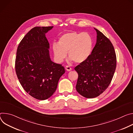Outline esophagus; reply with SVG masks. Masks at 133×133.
<instances>
[{"mask_svg": "<svg viewBox=\"0 0 133 133\" xmlns=\"http://www.w3.org/2000/svg\"><path fill=\"white\" fill-rule=\"evenodd\" d=\"M65 69H66L68 71H71V70H72L71 68H70V67L69 66H66L65 67Z\"/></svg>", "mask_w": 133, "mask_h": 133, "instance_id": "34e87169", "label": "esophagus"}]
</instances>
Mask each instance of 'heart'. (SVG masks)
<instances>
[{"mask_svg": "<svg viewBox=\"0 0 133 133\" xmlns=\"http://www.w3.org/2000/svg\"><path fill=\"white\" fill-rule=\"evenodd\" d=\"M93 40L87 32L71 31L64 33L58 38V44L54 43L52 49L58 62L69 57L77 63H81L89 57L92 52Z\"/></svg>", "mask_w": 133, "mask_h": 133, "instance_id": "heart-1", "label": "heart"}]
</instances>
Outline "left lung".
Instances as JSON below:
<instances>
[{"mask_svg":"<svg viewBox=\"0 0 133 133\" xmlns=\"http://www.w3.org/2000/svg\"><path fill=\"white\" fill-rule=\"evenodd\" d=\"M97 42L90 56L75 67L78 73V92L84 97L94 98L106 90L116 68V55L110 41L97 29Z\"/></svg>","mask_w":133,"mask_h":133,"instance_id":"obj_1","label":"left lung"}]
</instances>
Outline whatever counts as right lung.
Wrapping results in <instances>:
<instances>
[{"label":"right lung","instance_id":"obj_1","mask_svg":"<svg viewBox=\"0 0 133 133\" xmlns=\"http://www.w3.org/2000/svg\"><path fill=\"white\" fill-rule=\"evenodd\" d=\"M53 27H34L22 39L17 50L15 71L19 82L26 92L41 100L52 96L65 73L61 64L50 58L45 34Z\"/></svg>","mask_w":133,"mask_h":133}]
</instances>
